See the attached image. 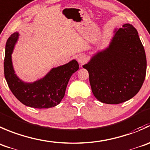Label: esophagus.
<instances>
[{
  "instance_id": "esophagus-1",
  "label": "esophagus",
  "mask_w": 150,
  "mask_h": 150,
  "mask_svg": "<svg viewBox=\"0 0 150 150\" xmlns=\"http://www.w3.org/2000/svg\"><path fill=\"white\" fill-rule=\"evenodd\" d=\"M88 60V58L86 55H84V54H81L80 55L79 57H78V62L80 63L81 65L84 64V63H87V61Z\"/></svg>"
}]
</instances>
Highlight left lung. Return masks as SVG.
Segmentation results:
<instances>
[{
  "instance_id": "left-lung-1",
  "label": "left lung",
  "mask_w": 150,
  "mask_h": 150,
  "mask_svg": "<svg viewBox=\"0 0 150 150\" xmlns=\"http://www.w3.org/2000/svg\"><path fill=\"white\" fill-rule=\"evenodd\" d=\"M83 68L88 71L92 92L99 101L118 104L132 98L140 90L146 71V54L136 28L122 25L109 47Z\"/></svg>"
}]
</instances>
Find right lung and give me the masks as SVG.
Wrapping results in <instances>:
<instances>
[{
  "mask_svg": "<svg viewBox=\"0 0 150 150\" xmlns=\"http://www.w3.org/2000/svg\"><path fill=\"white\" fill-rule=\"evenodd\" d=\"M19 33H14L6 44L4 76L8 87L22 103L36 109H48L60 103L66 93L71 76L79 69L76 60L52 69L44 78L33 83L20 80L14 73L11 54L18 39Z\"/></svg>",
  "mask_w": 150,
  "mask_h": 150,
  "instance_id": "add662e5",
  "label": "right lung"
}]
</instances>
